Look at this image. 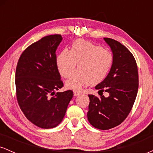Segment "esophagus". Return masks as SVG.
Listing matches in <instances>:
<instances>
[{"instance_id": "1", "label": "esophagus", "mask_w": 153, "mask_h": 153, "mask_svg": "<svg viewBox=\"0 0 153 153\" xmlns=\"http://www.w3.org/2000/svg\"><path fill=\"white\" fill-rule=\"evenodd\" d=\"M73 94H74V96H79V95L81 94V92H80V91L75 90V91H73Z\"/></svg>"}]
</instances>
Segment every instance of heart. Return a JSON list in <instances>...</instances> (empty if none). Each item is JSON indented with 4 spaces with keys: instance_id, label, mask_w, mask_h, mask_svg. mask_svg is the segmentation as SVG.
Segmentation results:
<instances>
[{
    "instance_id": "b5f03b06",
    "label": "heart",
    "mask_w": 153,
    "mask_h": 153,
    "mask_svg": "<svg viewBox=\"0 0 153 153\" xmlns=\"http://www.w3.org/2000/svg\"><path fill=\"white\" fill-rule=\"evenodd\" d=\"M113 54L109 50L83 39H78L71 50H64L57 57V69L64 78L74 72L76 62L79 71L66 82L67 87L79 89L82 85H96L104 80L112 63Z\"/></svg>"
}]
</instances>
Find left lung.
I'll list each match as a JSON object with an SVG mask.
<instances>
[{
	"mask_svg": "<svg viewBox=\"0 0 153 153\" xmlns=\"http://www.w3.org/2000/svg\"><path fill=\"white\" fill-rule=\"evenodd\" d=\"M113 53L111 68L95 88L100 97L88 95L87 117L93 127L107 130L122 123L129 115L137 94L138 71L134 56L125 46L110 38H103ZM109 93L108 97L102 92Z\"/></svg>",
	"mask_w": 153,
	"mask_h": 153,
	"instance_id": "8db88e82",
	"label": "left lung"
}]
</instances>
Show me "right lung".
<instances>
[{
    "label": "right lung",
    "mask_w": 153,
    "mask_h": 153,
    "mask_svg": "<svg viewBox=\"0 0 153 153\" xmlns=\"http://www.w3.org/2000/svg\"><path fill=\"white\" fill-rule=\"evenodd\" d=\"M62 40L60 34L49 35L23 52L16 71V98L21 109L31 123L42 129L57 127L65 115L73 96L63 87L55 52ZM52 94L54 97H51Z\"/></svg>",
    "instance_id": "obj_1"
}]
</instances>
